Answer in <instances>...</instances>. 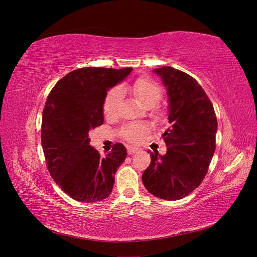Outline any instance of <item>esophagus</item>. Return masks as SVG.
Instances as JSON below:
<instances>
[{"instance_id":"34e87169","label":"esophagus","mask_w":257,"mask_h":257,"mask_svg":"<svg viewBox=\"0 0 257 257\" xmlns=\"http://www.w3.org/2000/svg\"><path fill=\"white\" fill-rule=\"evenodd\" d=\"M138 150H139V148H137V147H131V146L127 147V153L128 154H133V153L137 152Z\"/></svg>"}]
</instances>
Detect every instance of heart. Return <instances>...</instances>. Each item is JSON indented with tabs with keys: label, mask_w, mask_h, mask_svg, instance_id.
Here are the masks:
<instances>
[{
	"label": "heart",
	"mask_w": 257,
	"mask_h": 257,
	"mask_svg": "<svg viewBox=\"0 0 257 257\" xmlns=\"http://www.w3.org/2000/svg\"><path fill=\"white\" fill-rule=\"evenodd\" d=\"M121 93H128L138 104L146 109H151L158 105L162 98L160 85L149 78H139L133 84L121 85L120 89L111 90L104 100V113L109 119L118 116L121 105ZM145 127L142 125H130L123 131V136L132 143L141 142Z\"/></svg>",
	"instance_id": "1"
}]
</instances>
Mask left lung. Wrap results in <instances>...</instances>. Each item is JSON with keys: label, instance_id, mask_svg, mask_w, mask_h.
<instances>
[{"label": "left lung", "instance_id": "obj_1", "mask_svg": "<svg viewBox=\"0 0 257 257\" xmlns=\"http://www.w3.org/2000/svg\"><path fill=\"white\" fill-rule=\"evenodd\" d=\"M153 72L167 90L170 127L162 135L167 152H150L151 163L142 178L155 197L177 200L204 180L215 151L217 121L212 103L193 77L170 66Z\"/></svg>", "mask_w": 257, "mask_h": 257}]
</instances>
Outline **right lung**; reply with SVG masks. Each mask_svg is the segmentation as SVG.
Here are the masks:
<instances>
[{
	"label": "right lung",
	"instance_id": "add662e5",
	"mask_svg": "<svg viewBox=\"0 0 257 257\" xmlns=\"http://www.w3.org/2000/svg\"><path fill=\"white\" fill-rule=\"evenodd\" d=\"M133 71L84 67L60 79L46 100L42 146L50 176L73 199L94 203L110 195L126 149L116 143L105 158L90 145L89 132L104 123L107 91Z\"/></svg>",
	"mask_w": 257,
	"mask_h": 257
}]
</instances>
